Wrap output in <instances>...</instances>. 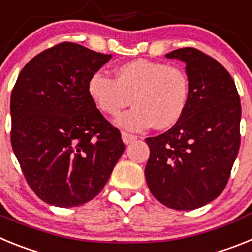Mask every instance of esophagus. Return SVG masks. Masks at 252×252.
Segmentation results:
<instances>
[{
    "instance_id": "obj_1",
    "label": "esophagus",
    "mask_w": 252,
    "mask_h": 252,
    "mask_svg": "<svg viewBox=\"0 0 252 252\" xmlns=\"http://www.w3.org/2000/svg\"><path fill=\"white\" fill-rule=\"evenodd\" d=\"M121 136H122V141H124L126 145H128V144H131V142H133L137 139V136L131 135V133H127V132H122Z\"/></svg>"
}]
</instances>
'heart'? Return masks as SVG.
Segmentation results:
<instances>
[{
  "label": "heart",
  "instance_id": "b5f03b06",
  "mask_svg": "<svg viewBox=\"0 0 252 252\" xmlns=\"http://www.w3.org/2000/svg\"><path fill=\"white\" fill-rule=\"evenodd\" d=\"M116 78L95 72L87 91L94 106L107 116L119 115L116 124L130 131L173 127L182 120L190 97V83L182 66L149 59H135L116 69Z\"/></svg>",
  "mask_w": 252,
  "mask_h": 252
}]
</instances>
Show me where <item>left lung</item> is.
Here are the masks:
<instances>
[{
    "instance_id": "obj_1",
    "label": "left lung",
    "mask_w": 252,
    "mask_h": 252,
    "mask_svg": "<svg viewBox=\"0 0 252 252\" xmlns=\"http://www.w3.org/2000/svg\"><path fill=\"white\" fill-rule=\"evenodd\" d=\"M165 57L186 63L190 97L177 125L145 140V178L160 203L189 211L223 192L241 142V103L232 77L216 59L194 48Z\"/></svg>"
}]
</instances>
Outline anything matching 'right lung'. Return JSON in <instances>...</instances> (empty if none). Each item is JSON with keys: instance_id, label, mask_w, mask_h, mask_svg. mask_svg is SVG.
Here are the masks:
<instances>
[{"instance_id": "add662e5", "label": "right lung", "mask_w": 252, "mask_h": 252, "mask_svg": "<svg viewBox=\"0 0 252 252\" xmlns=\"http://www.w3.org/2000/svg\"><path fill=\"white\" fill-rule=\"evenodd\" d=\"M111 59L74 43L44 50L11 93V145L35 194L77 207L103 189L125 150L121 133L91 99L87 84Z\"/></svg>"}]
</instances>
